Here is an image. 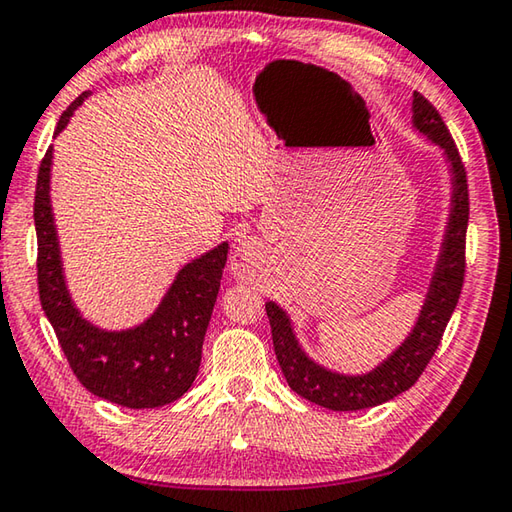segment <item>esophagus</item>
<instances>
[{"mask_svg": "<svg viewBox=\"0 0 512 512\" xmlns=\"http://www.w3.org/2000/svg\"><path fill=\"white\" fill-rule=\"evenodd\" d=\"M258 265H261V247H258V242L251 238H240L236 249H233L231 274L238 281H249L256 274Z\"/></svg>", "mask_w": 512, "mask_h": 512, "instance_id": "34e87169", "label": "esophagus"}]
</instances>
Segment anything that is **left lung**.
Segmentation results:
<instances>
[{
	"instance_id": "left-lung-1",
	"label": "left lung",
	"mask_w": 512,
	"mask_h": 512,
	"mask_svg": "<svg viewBox=\"0 0 512 512\" xmlns=\"http://www.w3.org/2000/svg\"><path fill=\"white\" fill-rule=\"evenodd\" d=\"M411 123L418 134H423L443 150L447 173H450V213H447L443 242L438 249L425 301L409 335L371 371L339 373L326 369L324 364L315 362L303 351L299 337L294 333L292 319L279 303H265L272 326L274 353L285 380L294 393L319 407L333 411L369 409L414 387L441 344L447 321L461 297L465 276V231H468L470 215L468 179H465L463 161L441 114L418 92H414V101H411Z\"/></svg>"
}]
</instances>
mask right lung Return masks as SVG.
I'll use <instances>...</instances> for the list:
<instances>
[{"label":"right lung","instance_id":"1","mask_svg":"<svg viewBox=\"0 0 512 512\" xmlns=\"http://www.w3.org/2000/svg\"><path fill=\"white\" fill-rule=\"evenodd\" d=\"M83 92L60 116L56 137L67 128L85 98ZM53 146L47 150L35 186L40 303L71 371L94 396L128 409H155L191 389L200 369L202 344L218 299L229 242L204 251L175 274L159 306L141 324L105 330L87 321L71 299L51 206Z\"/></svg>","mask_w":512,"mask_h":512}]
</instances>
